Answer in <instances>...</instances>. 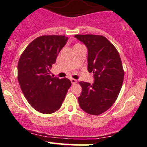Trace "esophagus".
Here are the masks:
<instances>
[{"instance_id":"esophagus-1","label":"esophagus","mask_w":147,"mask_h":147,"mask_svg":"<svg viewBox=\"0 0 147 147\" xmlns=\"http://www.w3.org/2000/svg\"><path fill=\"white\" fill-rule=\"evenodd\" d=\"M71 82L72 84H75L77 83V81L76 79H74V78H71Z\"/></svg>"}]
</instances>
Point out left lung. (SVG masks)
Segmentation results:
<instances>
[{"instance_id": "left-lung-1", "label": "left lung", "mask_w": 147, "mask_h": 147, "mask_svg": "<svg viewBox=\"0 0 147 147\" xmlns=\"http://www.w3.org/2000/svg\"><path fill=\"white\" fill-rule=\"evenodd\" d=\"M88 49V71L94 74V81H81L79 106L85 112L99 115L109 109L118 97L122 86L123 72L119 53L104 36L75 35Z\"/></svg>"}]
</instances>
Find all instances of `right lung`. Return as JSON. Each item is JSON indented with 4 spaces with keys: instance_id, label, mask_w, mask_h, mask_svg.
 Masks as SVG:
<instances>
[{
    "instance_id": "right-lung-1",
    "label": "right lung",
    "mask_w": 147,
    "mask_h": 147,
    "mask_svg": "<svg viewBox=\"0 0 147 147\" xmlns=\"http://www.w3.org/2000/svg\"><path fill=\"white\" fill-rule=\"evenodd\" d=\"M68 37L42 36L36 38L26 47L18 63V79L28 102L43 114H52L59 110L71 86L68 78L50 75L60 51Z\"/></svg>"
}]
</instances>
